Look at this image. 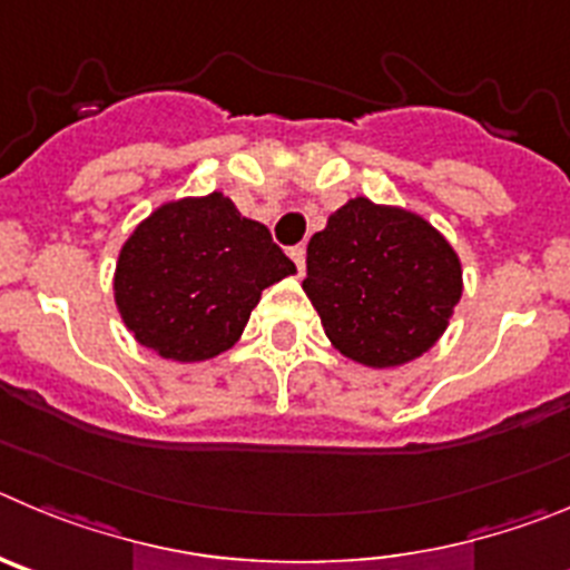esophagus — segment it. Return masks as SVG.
Returning <instances> with one entry per match:
<instances>
[{
    "label": "esophagus",
    "instance_id": "esophagus-1",
    "mask_svg": "<svg viewBox=\"0 0 570 570\" xmlns=\"http://www.w3.org/2000/svg\"><path fill=\"white\" fill-rule=\"evenodd\" d=\"M289 258L295 261L297 275H304V273H306V249L301 247V244H297V247H292V249H289Z\"/></svg>",
    "mask_w": 570,
    "mask_h": 570
}]
</instances>
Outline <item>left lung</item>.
Wrapping results in <instances>:
<instances>
[{"label": "left lung", "mask_w": 570, "mask_h": 570, "mask_svg": "<svg viewBox=\"0 0 570 570\" xmlns=\"http://www.w3.org/2000/svg\"><path fill=\"white\" fill-rule=\"evenodd\" d=\"M304 292L348 361H417L449 330L463 266L445 235L412 209L348 198L306 247Z\"/></svg>", "instance_id": "1"}]
</instances>
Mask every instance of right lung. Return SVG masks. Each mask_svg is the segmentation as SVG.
<instances>
[{"label": "right lung", "instance_id": "obj_1", "mask_svg": "<svg viewBox=\"0 0 570 570\" xmlns=\"http://www.w3.org/2000/svg\"><path fill=\"white\" fill-rule=\"evenodd\" d=\"M295 273L269 229L215 189L164 202L127 235L112 297L141 346L202 363L233 348L261 292Z\"/></svg>", "mask_w": 570, "mask_h": 570}]
</instances>
